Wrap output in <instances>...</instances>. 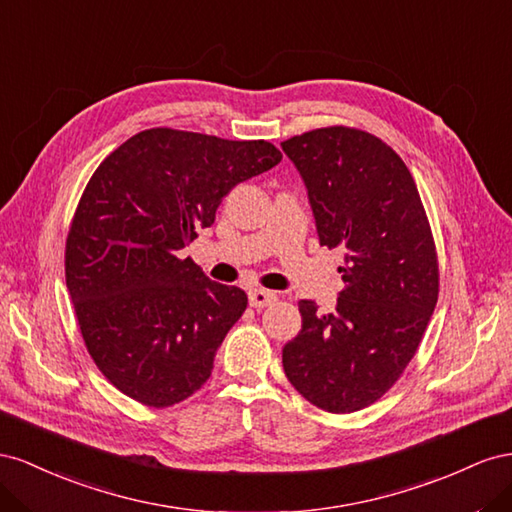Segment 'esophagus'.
<instances>
[{
  "instance_id": "1",
  "label": "esophagus",
  "mask_w": 512,
  "mask_h": 512,
  "mask_svg": "<svg viewBox=\"0 0 512 512\" xmlns=\"http://www.w3.org/2000/svg\"><path fill=\"white\" fill-rule=\"evenodd\" d=\"M276 300V296L272 291L266 289H251L248 291V304L253 306V309H264V306H270Z\"/></svg>"
}]
</instances>
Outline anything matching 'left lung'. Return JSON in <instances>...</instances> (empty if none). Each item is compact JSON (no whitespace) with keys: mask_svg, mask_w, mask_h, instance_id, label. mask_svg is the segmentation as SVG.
Listing matches in <instances>:
<instances>
[{"mask_svg":"<svg viewBox=\"0 0 512 512\" xmlns=\"http://www.w3.org/2000/svg\"><path fill=\"white\" fill-rule=\"evenodd\" d=\"M319 244L343 255L332 313L300 300L302 330L283 347L285 375L306 401L358 412L414 358L437 302V253L410 169L382 139L330 126L291 137Z\"/></svg>","mask_w":512,"mask_h":512,"instance_id":"8db88e82","label":"left lung"}]
</instances>
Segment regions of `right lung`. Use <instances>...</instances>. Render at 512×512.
Returning a JSON list of instances; mask_svg holds the SVG:
<instances>
[{
	"label": "right lung",
	"mask_w": 512,
	"mask_h": 512,
	"mask_svg": "<svg viewBox=\"0 0 512 512\" xmlns=\"http://www.w3.org/2000/svg\"><path fill=\"white\" fill-rule=\"evenodd\" d=\"M281 158L268 141L150 128L94 171L68 231L66 287L87 352L126 397L169 407L208 382L248 300L180 251L233 186Z\"/></svg>",
	"instance_id": "1"
}]
</instances>
